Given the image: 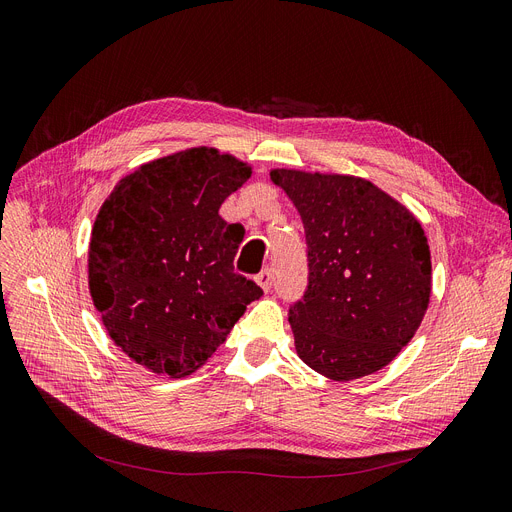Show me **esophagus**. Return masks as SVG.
<instances>
[{
	"label": "esophagus",
	"mask_w": 512,
	"mask_h": 512,
	"mask_svg": "<svg viewBox=\"0 0 512 512\" xmlns=\"http://www.w3.org/2000/svg\"><path fill=\"white\" fill-rule=\"evenodd\" d=\"M257 284L263 288V291L265 293H268L270 291V288H272V284H274V274H272V270L270 268H265V270H261L259 274H257Z\"/></svg>",
	"instance_id": "34e87169"
}]
</instances>
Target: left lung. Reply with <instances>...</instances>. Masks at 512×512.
Returning <instances> with one entry per match:
<instances>
[{
  "label": "left lung",
  "instance_id": "8db88e82",
  "mask_svg": "<svg viewBox=\"0 0 512 512\" xmlns=\"http://www.w3.org/2000/svg\"><path fill=\"white\" fill-rule=\"evenodd\" d=\"M297 207L309 284L291 307L299 358L332 381L385 368L402 351L431 297V251L420 221L364 177L272 169Z\"/></svg>",
  "mask_w": 512,
  "mask_h": 512
}]
</instances>
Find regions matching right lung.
I'll use <instances>...</instances> for the list:
<instances>
[{
	"label": "right lung",
	"mask_w": 512,
	"mask_h": 512,
	"mask_svg": "<svg viewBox=\"0 0 512 512\" xmlns=\"http://www.w3.org/2000/svg\"><path fill=\"white\" fill-rule=\"evenodd\" d=\"M251 165L211 146L148 161L102 203L87 282L108 337L146 370L182 379L263 295L234 272L242 228L219 217Z\"/></svg>",
	"instance_id": "add662e5"
}]
</instances>
